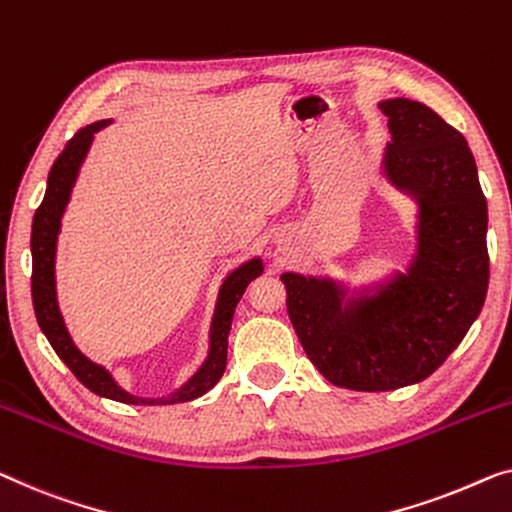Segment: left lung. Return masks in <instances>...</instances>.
<instances>
[{"mask_svg": "<svg viewBox=\"0 0 512 512\" xmlns=\"http://www.w3.org/2000/svg\"><path fill=\"white\" fill-rule=\"evenodd\" d=\"M385 177L418 201V251L409 272L351 298L332 279L284 272L288 316L330 383L383 392L425 381L462 342L490 281L487 201L462 133L432 108L388 99Z\"/></svg>", "mask_w": 512, "mask_h": 512, "instance_id": "8db88e82", "label": "left lung"}]
</instances>
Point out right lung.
Returning a JSON list of instances; mask_svg holds the SVG:
<instances>
[{
  "label": "right lung",
  "mask_w": 512,
  "mask_h": 512,
  "mask_svg": "<svg viewBox=\"0 0 512 512\" xmlns=\"http://www.w3.org/2000/svg\"><path fill=\"white\" fill-rule=\"evenodd\" d=\"M110 120H101L80 129L73 136L62 154L55 159L53 168L48 173V187L43 203L34 214L32 224V300L36 321L43 335L48 337L50 346L55 348V353L64 360V365L76 374V379L85 385L87 390H92L94 395L115 399L122 404H145V406H157V404H180L191 402V399L205 395L214 383L221 379L226 369V353H228V332H231L235 307L242 298L244 288L249 286L251 279H256L263 272L261 258H251V261L242 263L240 268H235L224 284L219 288L217 309L212 316V328H210V353L203 367L191 376V379L182 385L180 390H175L173 395L159 397V399H145L129 395L127 390H122L115 383L101 365H96L90 358H85L78 351V346L73 344V339L66 330L64 318L59 314L57 305V291H55V254H57V235L59 224H62V214L69 203L71 189L76 184L78 170L83 159L90 150L94 133L101 131Z\"/></svg>",
  "instance_id": "1"
}]
</instances>
